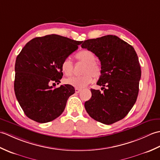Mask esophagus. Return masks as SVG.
<instances>
[{
  "instance_id": "esophagus-1",
  "label": "esophagus",
  "mask_w": 160,
  "mask_h": 160,
  "mask_svg": "<svg viewBox=\"0 0 160 160\" xmlns=\"http://www.w3.org/2000/svg\"><path fill=\"white\" fill-rule=\"evenodd\" d=\"M81 91H82V89H79V88H76V89H75V91H76V93H80Z\"/></svg>"
}]
</instances>
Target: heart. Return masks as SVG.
<instances>
[{
    "label": "heart",
    "mask_w": 160,
    "mask_h": 160,
    "mask_svg": "<svg viewBox=\"0 0 160 160\" xmlns=\"http://www.w3.org/2000/svg\"><path fill=\"white\" fill-rule=\"evenodd\" d=\"M78 61L85 63L82 69L83 74L81 76H72L66 78L64 82L76 88L85 87L93 81V76L95 78H98L101 75V67L96 62V57L95 54L90 51L83 50L78 53L76 56ZM61 69L62 72L69 76L73 72V64L70 58H66L62 64Z\"/></svg>",
    "instance_id": "1"
}]
</instances>
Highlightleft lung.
<instances>
[{
  "label": "left lung",
  "instance_id": "8db88e82",
  "mask_svg": "<svg viewBox=\"0 0 160 160\" xmlns=\"http://www.w3.org/2000/svg\"><path fill=\"white\" fill-rule=\"evenodd\" d=\"M82 48L95 53L101 62L100 90L91 89L84 107L90 117L104 124L121 120L133 107L139 92L140 64L133 47L116 36L84 40Z\"/></svg>",
  "mask_w": 160,
  "mask_h": 160
}]
</instances>
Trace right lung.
I'll return each mask as SVG.
<instances>
[{
  "label": "right lung",
  "mask_w": 160,
  "mask_h": 160,
  "mask_svg": "<svg viewBox=\"0 0 160 160\" xmlns=\"http://www.w3.org/2000/svg\"><path fill=\"white\" fill-rule=\"evenodd\" d=\"M82 42L52 34L37 37L23 47L15 63L14 91L27 117L47 123L62 113L74 88L69 84L53 88L51 84L60 82L62 61Z\"/></svg>",
  "instance_id": "obj_1"
}]
</instances>
